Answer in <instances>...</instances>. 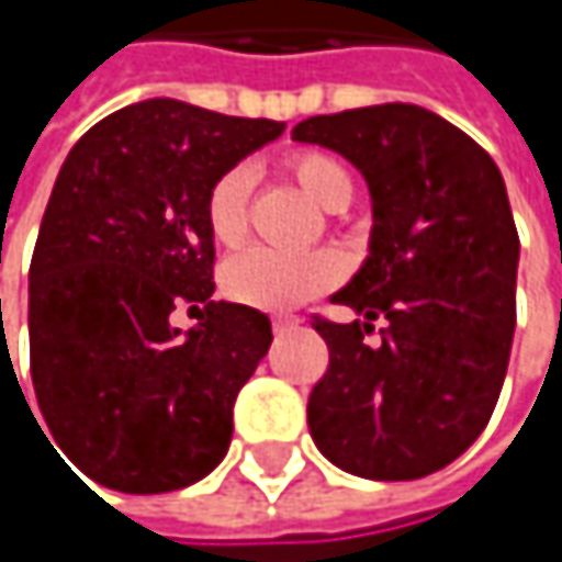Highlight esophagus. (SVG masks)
I'll return each instance as SVG.
<instances>
[{"instance_id": "esophagus-1", "label": "esophagus", "mask_w": 562, "mask_h": 562, "mask_svg": "<svg viewBox=\"0 0 562 562\" xmlns=\"http://www.w3.org/2000/svg\"><path fill=\"white\" fill-rule=\"evenodd\" d=\"M299 325H302L299 318L285 315V318H277V322H273V331H277V335H289V331H295Z\"/></svg>"}]
</instances>
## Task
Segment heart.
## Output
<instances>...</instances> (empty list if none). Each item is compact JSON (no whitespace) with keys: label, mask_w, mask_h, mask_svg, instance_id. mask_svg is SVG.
<instances>
[{"label":"heart","mask_w":562,"mask_h":562,"mask_svg":"<svg viewBox=\"0 0 562 562\" xmlns=\"http://www.w3.org/2000/svg\"><path fill=\"white\" fill-rule=\"evenodd\" d=\"M289 175L299 191L318 204L322 211H345L355 194L351 171L328 153H302L289 162ZM254 175L247 166L224 171L204 201V221L221 247H237L247 237V198H250ZM341 280V260L335 254H305V257H282L270 250H247L234 257L224 273V292L250 308L263 312H289Z\"/></svg>","instance_id":"b5f03b06"}]
</instances>
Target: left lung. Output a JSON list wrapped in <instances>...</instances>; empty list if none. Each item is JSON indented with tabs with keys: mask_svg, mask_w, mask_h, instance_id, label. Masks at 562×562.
I'll list each match as a JSON object with an SVG mask.
<instances>
[{
	"mask_svg": "<svg viewBox=\"0 0 562 562\" xmlns=\"http://www.w3.org/2000/svg\"><path fill=\"white\" fill-rule=\"evenodd\" d=\"M292 139L345 156L374 211L364 267L331 295L364 318H315L328 371L308 393V432L361 479L439 472L482 436L505 384L520 257L505 178L472 136L413 103L308 116ZM378 317L382 338L368 342Z\"/></svg>",
	"mask_w": 562,
	"mask_h": 562,
	"instance_id": "left-lung-1",
	"label": "left lung"
}]
</instances>
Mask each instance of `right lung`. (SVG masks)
<instances>
[{
    "mask_svg": "<svg viewBox=\"0 0 562 562\" xmlns=\"http://www.w3.org/2000/svg\"><path fill=\"white\" fill-rule=\"evenodd\" d=\"M282 130L156 97L67 153L32 257L29 345L42 416L93 482L162 495L227 456L234 400L273 328L250 305L211 299L204 201ZM181 301L205 305L184 336L168 322Z\"/></svg>",
    "mask_w": 562,
    "mask_h": 562,
    "instance_id": "add662e5",
    "label": "right lung"
}]
</instances>
